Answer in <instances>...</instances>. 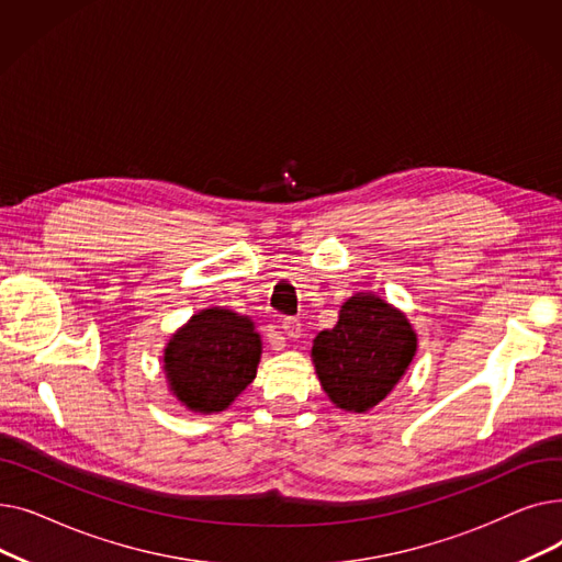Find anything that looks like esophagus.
I'll return each mask as SVG.
<instances>
[{
	"mask_svg": "<svg viewBox=\"0 0 562 562\" xmlns=\"http://www.w3.org/2000/svg\"><path fill=\"white\" fill-rule=\"evenodd\" d=\"M278 328H280V333H282L286 339H299L301 333H303L301 321H299V318H291V316L280 318V321H278Z\"/></svg>",
	"mask_w": 562,
	"mask_h": 562,
	"instance_id": "obj_1",
	"label": "esophagus"
}]
</instances>
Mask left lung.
<instances>
[{"label": "left lung", "instance_id": "obj_1", "mask_svg": "<svg viewBox=\"0 0 562 562\" xmlns=\"http://www.w3.org/2000/svg\"><path fill=\"white\" fill-rule=\"evenodd\" d=\"M417 337L407 318L371 293H356L333 330H321L312 358L333 403L367 412L385 398L415 358Z\"/></svg>", "mask_w": 562, "mask_h": 562}]
</instances>
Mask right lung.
Listing matches in <instances>:
<instances>
[{"mask_svg":"<svg viewBox=\"0 0 562 562\" xmlns=\"http://www.w3.org/2000/svg\"><path fill=\"white\" fill-rule=\"evenodd\" d=\"M261 341L252 321L229 310H204L177 333L164 356L172 394L189 409L221 412L257 373Z\"/></svg>","mask_w":562,"mask_h":562,"instance_id":"right-lung-1","label":"right lung"}]
</instances>
